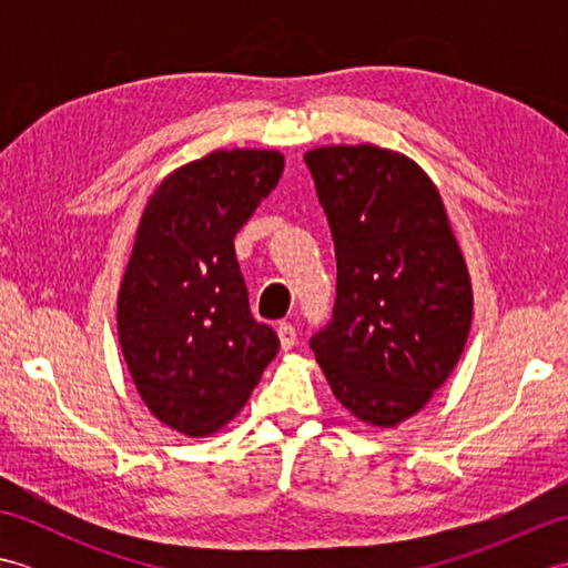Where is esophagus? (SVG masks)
<instances>
[{
	"label": "esophagus",
	"instance_id": "obj_1",
	"mask_svg": "<svg viewBox=\"0 0 568 568\" xmlns=\"http://www.w3.org/2000/svg\"><path fill=\"white\" fill-rule=\"evenodd\" d=\"M277 339H281V346L285 348V352H287V348H293L295 342H297V332H295L293 324H287V322L277 324Z\"/></svg>",
	"mask_w": 568,
	"mask_h": 568
}]
</instances>
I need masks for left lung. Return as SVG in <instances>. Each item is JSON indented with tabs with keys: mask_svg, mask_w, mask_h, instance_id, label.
Wrapping results in <instances>:
<instances>
[{
	"mask_svg": "<svg viewBox=\"0 0 568 568\" xmlns=\"http://www.w3.org/2000/svg\"><path fill=\"white\" fill-rule=\"evenodd\" d=\"M334 239V315L310 339L332 393L373 427L427 405L462 356L474 293L437 185L407 155L305 153Z\"/></svg>",
	"mask_w": 568,
	"mask_h": 568,
	"instance_id": "8db88e82",
	"label": "left lung"
}]
</instances>
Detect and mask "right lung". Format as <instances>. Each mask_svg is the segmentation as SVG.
Listing matches in <instances>:
<instances>
[{"instance_id":"right-lung-1","label":"right lung","mask_w":568,"mask_h":568,"mask_svg":"<svg viewBox=\"0 0 568 568\" xmlns=\"http://www.w3.org/2000/svg\"><path fill=\"white\" fill-rule=\"evenodd\" d=\"M277 151H212L178 168L141 214L116 303L141 400L185 437L224 427L277 354L251 317L234 236L283 175Z\"/></svg>"}]
</instances>
